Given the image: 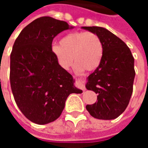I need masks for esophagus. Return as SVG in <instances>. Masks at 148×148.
Masks as SVG:
<instances>
[{
	"label": "esophagus",
	"mask_w": 148,
	"mask_h": 148,
	"mask_svg": "<svg viewBox=\"0 0 148 148\" xmlns=\"http://www.w3.org/2000/svg\"><path fill=\"white\" fill-rule=\"evenodd\" d=\"M77 84L82 90H86V87H85V85H84V77H77Z\"/></svg>",
	"instance_id": "1"
}]
</instances>
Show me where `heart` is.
<instances>
[{"instance_id":"obj_1","label":"heart","mask_w":148,"mask_h":148,"mask_svg":"<svg viewBox=\"0 0 148 148\" xmlns=\"http://www.w3.org/2000/svg\"><path fill=\"white\" fill-rule=\"evenodd\" d=\"M52 53L64 69L71 66L74 58L77 71H92L101 64L104 47L99 36L93 32H74L62 37L59 46H53Z\"/></svg>"}]
</instances>
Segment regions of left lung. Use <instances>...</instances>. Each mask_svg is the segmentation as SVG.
Here are the masks:
<instances>
[{
	"label": "left lung",
	"mask_w": 148,
	"mask_h": 148,
	"mask_svg": "<svg viewBox=\"0 0 148 148\" xmlns=\"http://www.w3.org/2000/svg\"><path fill=\"white\" fill-rule=\"evenodd\" d=\"M98 35L104 47L99 66L88 77L86 89L97 94V101L87 105L93 117L112 120L126 109L133 91L134 58L126 43L101 27H82Z\"/></svg>",
	"instance_id": "left-lung-1"
}]
</instances>
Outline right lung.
Segmentation results:
<instances>
[{
    "instance_id": "right-lung-1",
    "label": "right lung",
    "mask_w": 148,
    "mask_h": 148,
    "mask_svg": "<svg viewBox=\"0 0 148 148\" xmlns=\"http://www.w3.org/2000/svg\"><path fill=\"white\" fill-rule=\"evenodd\" d=\"M69 28L65 21L42 16L21 31L12 47L9 76L12 92L21 112L37 124L58 119L67 97L82 93L52 53L53 39Z\"/></svg>"
}]
</instances>
